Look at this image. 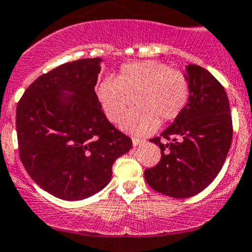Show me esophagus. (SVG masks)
<instances>
[{
	"label": "esophagus",
	"mask_w": 252,
	"mask_h": 252,
	"mask_svg": "<svg viewBox=\"0 0 252 252\" xmlns=\"http://www.w3.org/2000/svg\"><path fill=\"white\" fill-rule=\"evenodd\" d=\"M144 142H145L144 138L135 137V136H133V137H132V145H133V146H138V145L144 144Z\"/></svg>",
	"instance_id": "1"
}]
</instances>
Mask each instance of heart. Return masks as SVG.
Listing matches in <instances>:
<instances>
[{
	"mask_svg": "<svg viewBox=\"0 0 252 252\" xmlns=\"http://www.w3.org/2000/svg\"><path fill=\"white\" fill-rule=\"evenodd\" d=\"M97 96L111 122H120L131 105H136L122 126L126 130L147 133L158 124L174 121L190 98V84L182 71L156 61L124 64L112 81L98 86Z\"/></svg>",
	"mask_w": 252,
	"mask_h": 252,
	"instance_id": "b5f03b06",
	"label": "heart"
}]
</instances>
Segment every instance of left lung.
Here are the masks:
<instances>
[{
    "mask_svg": "<svg viewBox=\"0 0 252 252\" xmlns=\"http://www.w3.org/2000/svg\"><path fill=\"white\" fill-rule=\"evenodd\" d=\"M190 98L180 116L150 141L161 149V160L145 170V180L163 195H197L218 176L232 140L230 105L222 85L197 64L186 66ZM168 141L162 143L160 138Z\"/></svg>",
    "mask_w": 252,
    "mask_h": 252,
    "instance_id": "1",
    "label": "left lung"
}]
</instances>
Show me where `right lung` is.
Returning a JSON list of instances; mask_svg holds the SVG:
<instances>
[{"instance_id": "1", "label": "right lung", "mask_w": 252, "mask_h": 252, "mask_svg": "<svg viewBox=\"0 0 252 252\" xmlns=\"http://www.w3.org/2000/svg\"><path fill=\"white\" fill-rule=\"evenodd\" d=\"M100 62L81 59L43 73L16 107L21 162L41 189L67 201L102 190L116 158L132 147L106 119L94 92Z\"/></svg>"}]
</instances>
